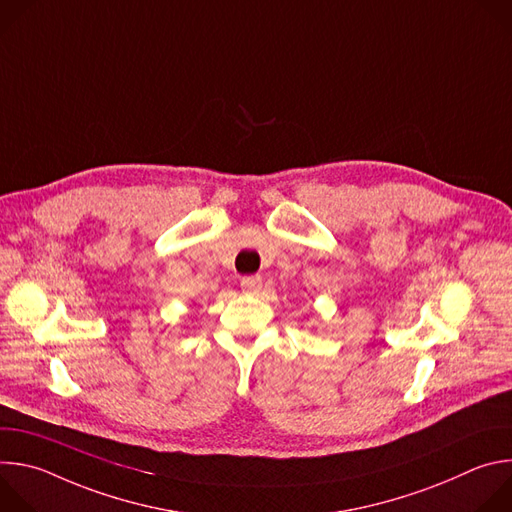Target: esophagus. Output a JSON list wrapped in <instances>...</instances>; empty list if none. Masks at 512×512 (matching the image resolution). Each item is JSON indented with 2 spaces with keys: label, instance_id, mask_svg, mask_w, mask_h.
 <instances>
[{
  "label": "esophagus",
  "instance_id": "esophagus-1",
  "mask_svg": "<svg viewBox=\"0 0 512 512\" xmlns=\"http://www.w3.org/2000/svg\"><path fill=\"white\" fill-rule=\"evenodd\" d=\"M261 283H263V279L259 275H247L241 279V289L247 291V294H257V291L261 289Z\"/></svg>",
  "mask_w": 512,
  "mask_h": 512
}]
</instances>
